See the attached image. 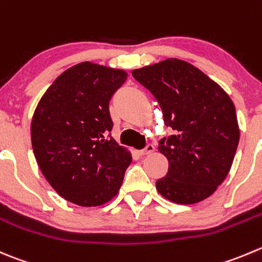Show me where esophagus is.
Instances as JSON below:
<instances>
[{"mask_svg": "<svg viewBox=\"0 0 262 262\" xmlns=\"http://www.w3.org/2000/svg\"><path fill=\"white\" fill-rule=\"evenodd\" d=\"M154 151H155L154 144H147L146 148H143V149H141V151H138V154L141 155V156H146V155L152 154V152H154Z\"/></svg>", "mask_w": 262, "mask_h": 262, "instance_id": "obj_1", "label": "esophagus"}]
</instances>
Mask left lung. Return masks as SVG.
Returning <instances> with one entry per match:
<instances>
[{"label": "left lung", "instance_id": "1", "mask_svg": "<svg viewBox=\"0 0 262 262\" xmlns=\"http://www.w3.org/2000/svg\"><path fill=\"white\" fill-rule=\"evenodd\" d=\"M159 102L172 134L159 142L169 170L156 182L160 194L175 204L204 201L224 182L239 142L233 101L217 83L179 58L132 72Z\"/></svg>", "mask_w": 262, "mask_h": 262}]
</instances>
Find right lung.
Here are the masks:
<instances>
[{"mask_svg": "<svg viewBox=\"0 0 262 262\" xmlns=\"http://www.w3.org/2000/svg\"><path fill=\"white\" fill-rule=\"evenodd\" d=\"M126 72L80 62L58 75L32 119L35 160L51 187L67 201L100 206L118 194L132 155L110 136L108 102Z\"/></svg>", "mask_w": 262, "mask_h": 262, "instance_id": "add662e5", "label": "right lung"}]
</instances>
